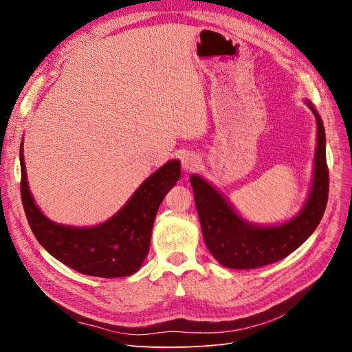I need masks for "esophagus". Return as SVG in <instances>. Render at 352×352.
<instances>
[{"label":"esophagus","instance_id":"esophagus-1","mask_svg":"<svg viewBox=\"0 0 352 352\" xmlns=\"http://www.w3.org/2000/svg\"><path fill=\"white\" fill-rule=\"evenodd\" d=\"M199 162H201V160H199L198 155H195L192 153H188L182 158V167L185 170H194L199 164Z\"/></svg>","mask_w":352,"mask_h":352}]
</instances>
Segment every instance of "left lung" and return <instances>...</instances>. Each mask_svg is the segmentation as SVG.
Segmentation results:
<instances>
[{
	"label": "left lung",
	"instance_id": "8db88e82",
	"mask_svg": "<svg viewBox=\"0 0 352 352\" xmlns=\"http://www.w3.org/2000/svg\"><path fill=\"white\" fill-rule=\"evenodd\" d=\"M316 117L317 146L310 194L301 211L280 225L261 226L241 217L230 202L204 177L190 176L198 217L208 251L223 267L255 269L285 258L302 245L320 223L329 197L326 135L322 117Z\"/></svg>",
	"mask_w": 352,
	"mask_h": 352
}]
</instances>
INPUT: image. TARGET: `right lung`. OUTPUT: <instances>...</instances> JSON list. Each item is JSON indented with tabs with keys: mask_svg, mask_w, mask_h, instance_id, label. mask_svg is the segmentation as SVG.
<instances>
[{
	"mask_svg": "<svg viewBox=\"0 0 352 352\" xmlns=\"http://www.w3.org/2000/svg\"><path fill=\"white\" fill-rule=\"evenodd\" d=\"M22 202L29 226L52 257L73 270L98 278H124L140 270L150 251L160 204L180 177V162L170 160L146 177L113 217L97 226L78 228L50 220L35 204L20 144Z\"/></svg>",
	"mask_w": 352,
	"mask_h": 352,
	"instance_id": "right-lung-1",
	"label": "right lung"
}]
</instances>
